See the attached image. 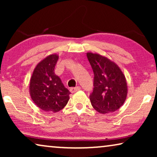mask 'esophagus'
I'll use <instances>...</instances> for the list:
<instances>
[{"label": "esophagus", "mask_w": 157, "mask_h": 157, "mask_svg": "<svg viewBox=\"0 0 157 157\" xmlns=\"http://www.w3.org/2000/svg\"><path fill=\"white\" fill-rule=\"evenodd\" d=\"M80 90H81L80 86H76L75 88H71V89H70V91L71 92V93H75V92L80 91Z\"/></svg>", "instance_id": "34e87169"}]
</instances>
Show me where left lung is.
<instances>
[{
  "mask_svg": "<svg viewBox=\"0 0 157 157\" xmlns=\"http://www.w3.org/2000/svg\"><path fill=\"white\" fill-rule=\"evenodd\" d=\"M94 74V89L90 95L92 106L101 113L114 112L125 102L128 86L119 66L98 53H86Z\"/></svg>",
  "mask_w": 157,
  "mask_h": 157,
  "instance_id": "8db88e82",
  "label": "left lung"
}]
</instances>
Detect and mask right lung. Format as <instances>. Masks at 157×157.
Here are the masks:
<instances>
[{
  "mask_svg": "<svg viewBox=\"0 0 157 157\" xmlns=\"http://www.w3.org/2000/svg\"><path fill=\"white\" fill-rule=\"evenodd\" d=\"M59 55L53 53L40 61L30 79L29 93L36 106L46 112H58L69 100L70 91L54 73Z\"/></svg>",
  "mask_w": 157,
  "mask_h": 157,
  "instance_id": "right-lung-1",
  "label": "right lung"
}]
</instances>
